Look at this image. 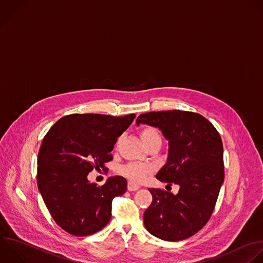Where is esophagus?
Instances as JSON below:
<instances>
[{
    "instance_id": "esophagus-1",
    "label": "esophagus",
    "mask_w": 263,
    "mask_h": 263,
    "mask_svg": "<svg viewBox=\"0 0 263 263\" xmlns=\"http://www.w3.org/2000/svg\"><path fill=\"white\" fill-rule=\"evenodd\" d=\"M127 188H128L129 191H136V190H138L140 187H139L138 185H136V184H133V183H131V182H128Z\"/></svg>"
}]
</instances>
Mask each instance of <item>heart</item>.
<instances>
[{
	"instance_id": "obj_1",
	"label": "heart",
	"mask_w": 263,
	"mask_h": 263,
	"mask_svg": "<svg viewBox=\"0 0 263 263\" xmlns=\"http://www.w3.org/2000/svg\"><path fill=\"white\" fill-rule=\"evenodd\" d=\"M140 137L145 145L155 142L161 141V135L157 128L152 126H145L140 130ZM153 171V168L148 164L130 162L119 167L118 172L120 176L125 177L133 184H139L143 182L147 174Z\"/></svg>"
}]
</instances>
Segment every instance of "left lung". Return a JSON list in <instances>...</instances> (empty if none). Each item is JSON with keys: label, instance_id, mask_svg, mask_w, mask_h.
I'll return each mask as SVG.
<instances>
[{"label": "left lung", "instance_id": "left-lung-1", "mask_svg": "<svg viewBox=\"0 0 263 263\" xmlns=\"http://www.w3.org/2000/svg\"><path fill=\"white\" fill-rule=\"evenodd\" d=\"M136 124L162 130L169 140V155L156 178L180 186L177 195L148 189L153 201L143 214L144 226L164 240L188 238L209 222L215 210L224 181L221 136L201 115L179 109L141 114Z\"/></svg>", "mask_w": 263, "mask_h": 263}]
</instances>
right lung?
Segmentation results:
<instances>
[{
    "mask_svg": "<svg viewBox=\"0 0 263 263\" xmlns=\"http://www.w3.org/2000/svg\"><path fill=\"white\" fill-rule=\"evenodd\" d=\"M135 115L114 117L73 114L60 119L45 134L37 160V185L54 222L75 236L93 234L109 222L115 197L127 190L123 177L98 186L86 177L105 168L118 137Z\"/></svg>",
    "mask_w": 263,
    "mask_h": 263,
    "instance_id": "obj_1",
    "label": "right lung"
}]
</instances>
